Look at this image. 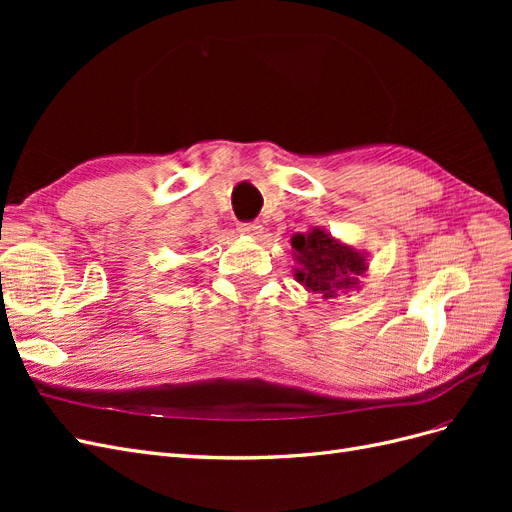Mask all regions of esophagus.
Wrapping results in <instances>:
<instances>
[{
	"instance_id": "1",
	"label": "esophagus",
	"mask_w": 512,
	"mask_h": 512,
	"mask_svg": "<svg viewBox=\"0 0 512 512\" xmlns=\"http://www.w3.org/2000/svg\"><path fill=\"white\" fill-rule=\"evenodd\" d=\"M239 235L243 237H252V239H258L262 235V226L258 222H243L239 224Z\"/></svg>"
}]
</instances>
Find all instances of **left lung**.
I'll return each instance as SVG.
<instances>
[{"mask_svg":"<svg viewBox=\"0 0 512 512\" xmlns=\"http://www.w3.org/2000/svg\"><path fill=\"white\" fill-rule=\"evenodd\" d=\"M290 245L297 262L294 280L327 301L337 299L342 292L359 290L361 277L369 269L367 252L354 250L318 226L292 235Z\"/></svg>","mask_w":512,"mask_h":512,"instance_id":"8db88e82","label":"left lung"}]
</instances>
